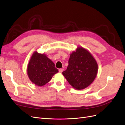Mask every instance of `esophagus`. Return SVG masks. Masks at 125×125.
Here are the masks:
<instances>
[{
    "instance_id": "34e87169",
    "label": "esophagus",
    "mask_w": 125,
    "mask_h": 125,
    "mask_svg": "<svg viewBox=\"0 0 125 125\" xmlns=\"http://www.w3.org/2000/svg\"><path fill=\"white\" fill-rule=\"evenodd\" d=\"M63 71V68H60L59 70V72L60 73H62V72Z\"/></svg>"
}]
</instances>
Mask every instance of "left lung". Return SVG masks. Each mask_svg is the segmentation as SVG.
<instances>
[{
	"mask_svg": "<svg viewBox=\"0 0 125 125\" xmlns=\"http://www.w3.org/2000/svg\"><path fill=\"white\" fill-rule=\"evenodd\" d=\"M98 68L97 63L90 52L79 47L71 54L67 69L62 74L72 87L82 90L93 82Z\"/></svg>",
	"mask_w": 125,
	"mask_h": 125,
	"instance_id": "obj_1",
	"label": "left lung"
}]
</instances>
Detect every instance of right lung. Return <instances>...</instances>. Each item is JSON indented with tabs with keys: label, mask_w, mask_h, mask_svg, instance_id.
<instances>
[{
	"label": "right lung",
	"mask_w": 125,
	"mask_h": 125,
	"mask_svg": "<svg viewBox=\"0 0 125 125\" xmlns=\"http://www.w3.org/2000/svg\"><path fill=\"white\" fill-rule=\"evenodd\" d=\"M58 70L54 63L44 54L35 52L27 67L29 78L34 83L42 86L49 82Z\"/></svg>",
	"instance_id": "1"
}]
</instances>
